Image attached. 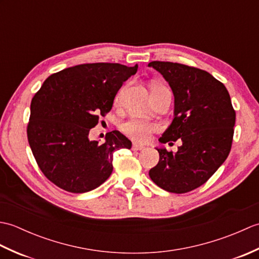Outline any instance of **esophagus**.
I'll return each mask as SVG.
<instances>
[{
    "instance_id": "obj_1",
    "label": "esophagus",
    "mask_w": 259,
    "mask_h": 259,
    "mask_svg": "<svg viewBox=\"0 0 259 259\" xmlns=\"http://www.w3.org/2000/svg\"><path fill=\"white\" fill-rule=\"evenodd\" d=\"M144 146H141V145H138V144H134L133 145V147H131V149H133L134 151H140V150H142L144 149Z\"/></svg>"
}]
</instances>
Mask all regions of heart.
<instances>
[{"mask_svg":"<svg viewBox=\"0 0 259 259\" xmlns=\"http://www.w3.org/2000/svg\"><path fill=\"white\" fill-rule=\"evenodd\" d=\"M157 88V87H155ZM124 91V88H122L119 92L117 97H115V102H120L121 96ZM123 133L130 137L131 139L137 142H147L150 139L152 134L157 133L159 130V125L157 123L149 122V121L138 119V118H131L128 121H125L124 123L121 125Z\"/></svg>","mask_w":259,"mask_h":259,"instance_id":"b5f03b06","label":"heart"}]
</instances>
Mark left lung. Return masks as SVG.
I'll list each match as a JSON object with an SVG mask.
<instances>
[{
	"label": "left lung",
	"instance_id": "obj_1",
	"mask_svg": "<svg viewBox=\"0 0 259 259\" xmlns=\"http://www.w3.org/2000/svg\"><path fill=\"white\" fill-rule=\"evenodd\" d=\"M175 96V118L159 141L181 140L177 152L157 148L159 162L149 170L163 190L185 194L203 185L232 149L236 112L221 81L207 71L181 63L152 61Z\"/></svg>",
	"mask_w": 259,
	"mask_h": 259
}]
</instances>
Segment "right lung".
I'll list each match as a JSON object with an SVG mask.
<instances>
[{
  "label": "right lung",
  "mask_w": 259,
  "mask_h": 259,
  "mask_svg": "<svg viewBox=\"0 0 259 259\" xmlns=\"http://www.w3.org/2000/svg\"><path fill=\"white\" fill-rule=\"evenodd\" d=\"M137 70L119 63L79 64L51 74L32 98L27 140L38 168L59 188L73 194L96 189L112 172L113 152L131 148L118 130L101 145L90 141L89 133Z\"/></svg>",
  "instance_id": "obj_1"
}]
</instances>
